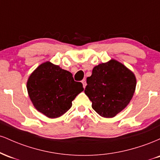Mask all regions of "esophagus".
Returning a JSON list of instances; mask_svg holds the SVG:
<instances>
[{"mask_svg": "<svg viewBox=\"0 0 160 160\" xmlns=\"http://www.w3.org/2000/svg\"><path fill=\"white\" fill-rule=\"evenodd\" d=\"M82 86H83V88L85 89L86 85H87V83H86V80H85V79H83V80H82Z\"/></svg>", "mask_w": 160, "mask_h": 160, "instance_id": "1", "label": "esophagus"}]
</instances>
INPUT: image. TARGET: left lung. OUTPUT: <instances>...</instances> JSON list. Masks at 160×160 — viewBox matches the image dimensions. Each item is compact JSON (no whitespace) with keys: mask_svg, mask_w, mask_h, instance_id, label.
Returning a JSON list of instances; mask_svg holds the SVG:
<instances>
[{"mask_svg":"<svg viewBox=\"0 0 160 160\" xmlns=\"http://www.w3.org/2000/svg\"><path fill=\"white\" fill-rule=\"evenodd\" d=\"M85 94L92 108L101 117H114L126 108L136 87V78L131 70L115 59L99 64L86 78Z\"/></svg>","mask_w":160,"mask_h":160,"instance_id":"obj_1","label":"left lung"}]
</instances>
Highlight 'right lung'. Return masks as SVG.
Instances as JSON below:
<instances>
[{
  "label": "right lung",
  "instance_id": "obj_1",
  "mask_svg": "<svg viewBox=\"0 0 160 160\" xmlns=\"http://www.w3.org/2000/svg\"><path fill=\"white\" fill-rule=\"evenodd\" d=\"M28 96L34 107L49 118L60 117L72 106V101L83 91L72 74L50 62L38 66L27 81Z\"/></svg>",
  "mask_w": 160,
  "mask_h": 160
}]
</instances>
